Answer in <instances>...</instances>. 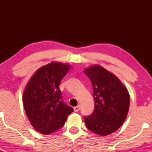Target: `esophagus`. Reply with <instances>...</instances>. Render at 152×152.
<instances>
[{"label": "esophagus", "instance_id": "34e87169", "mask_svg": "<svg viewBox=\"0 0 152 152\" xmlns=\"http://www.w3.org/2000/svg\"><path fill=\"white\" fill-rule=\"evenodd\" d=\"M73 109H74L75 112H78L79 110H80V105L76 106V107H74V108H73Z\"/></svg>", "mask_w": 152, "mask_h": 152}]
</instances>
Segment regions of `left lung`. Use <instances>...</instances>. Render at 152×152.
<instances>
[{"mask_svg": "<svg viewBox=\"0 0 152 152\" xmlns=\"http://www.w3.org/2000/svg\"><path fill=\"white\" fill-rule=\"evenodd\" d=\"M91 81L95 108L90 115L84 117L87 129L105 136L117 131L126 118L129 94L122 82L100 65L85 70Z\"/></svg>", "mask_w": 152, "mask_h": 152, "instance_id": "left-lung-1", "label": "left lung"}]
</instances>
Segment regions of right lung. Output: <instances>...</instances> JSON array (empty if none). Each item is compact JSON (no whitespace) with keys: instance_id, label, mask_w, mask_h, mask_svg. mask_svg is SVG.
<instances>
[{"instance_id":"obj_1","label":"right lung","mask_w":152,"mask_h":152,"mask_svg":"<svg viewBox=\"0 0 152 152\" xmlns=\"http://www.w3.org/2000/svg\"><path fill=\"white\" fill-rule=\"evenodd\" d=\"M70 65L52 62L38 69L23 94L24 110L35 130L49 134L63 126L73 109L62 100L59 86Z\"/></svg>"}]
</instances>
